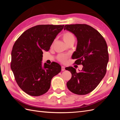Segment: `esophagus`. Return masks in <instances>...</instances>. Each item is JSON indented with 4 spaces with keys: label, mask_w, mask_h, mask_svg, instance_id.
Masks as SVG:
<instances>
[{
    "label": "esophagus",
    "mask_w": 120,
    "mask_h": 120,
    "mask_svg": "<svg viewBox=\"0 0 120 120\" xmlns=\"http://www.w3.org/2000/svg\"><path fill=\"white\" fill-rule=\"evenodd\" d=\"M61 70H62V71H65V67H63V66H62V67H61Z\"/></svg>",
    "instance_id": "1"
}]
</instances>
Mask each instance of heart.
<instances>
[{
  "label": "heart",
  "instance_id": "b5f03b06",
  "mask_svg": "<svg viewBox=\"0 0 120 120\" xmlns=\"http://www.w3.org/2000/svg\"><path fill=\"white\" fill-rule=\"evenodd\" d=\"M62 38L66 44L68 45L72 42H75V38L72 32L67 31L63 33L62 34ZM68 55H59L58 56V59L59 61L62 62H65L68 58Z\"/></svg>",
  "mask_w": 120,
  "mask_h": 120
}]
</instances>
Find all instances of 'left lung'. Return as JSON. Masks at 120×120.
<instances>
[{
  "mask_svg": "<svg viewBox=\"0 0 120 120\" xmlns=\"http://www.w3.org/2000/svg\"><path fill=\"white\" fill-rule=\"evenodd\" d=\"M64 30L73 33L77 38L72 58L77 59L75 64L83 65L79 73L72 67L65 68L72 74L67 87L76 94H87L95 89L106 74L109 61L107 45L100 33L89 25H67Z\"/></svg>",
  "mask_w": 120,
  "mask_h": 120,
  "instance_id": "obj_1",
  "label": "left lung"
}]
</instances>
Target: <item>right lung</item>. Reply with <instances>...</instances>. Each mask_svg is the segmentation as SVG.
Wrapping results in <instances>:
<instances>
[{"label":"right lung","mask_w":120,"mask_h":120,"mask_svg":"<svg viewBox=\"0 0 120 120\" xmlns=\"http://www.w3.org/2000/svg\"><path fill=\"white\" fill-rule=\"evenodd\" d=\"M64 25H40L26 30L15 42L11 52V68L17 85L33 96L46 93L52 79L61 67L53 62L42 64L43 51L50 49Z\"/></svg>","instance_id":"add662e5"}]
</instances>
